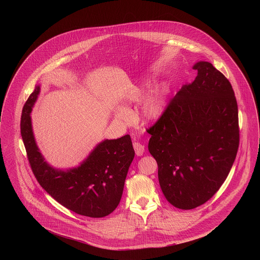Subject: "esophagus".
I'll return each instance as SVG.
<instances>
[{
  "label": "esophagus",
  "mask_w": 260,
  "mask_h": 260,
  "mask_svg": "<svg viewBox=\"0 0 260 260\" xmlns=\"http://www.w3.org/2000/svg\"><path fill=\"white\" fill-rule=\"evenodd\" d=\"M133 147H134V150H135V153H136V155L137 156H142L143 155V153H144V145H142V144H140L139 142H134L133 143Z\"/></svg>",
  "instance_id": "esophagus-1"
}]
</instances>
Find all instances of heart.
Returning a JSON list of instances; mask_svg holds the SVG:
<instances>
[{"label": "heart", "mask_w": 260, "mask_h": 260, "mask_svg": "<svg viewBox=\"0 0 260 260\" xmlns=\"http://www.w3.org/2000/svg\"><path fill=\"white\" fill-rule=\"evenodd\" d=\"M141 97H142V91H136L131 95L130 100L139 101ZM163 103H164L163 92L160 89H154L153 91H151L144 99L141 106L142 118L145 121H153L157 119L162 111ZM116 115L118 118L122 120H128L131 117V113L126 108H120L117 111Z\"/></svg>", "instance_id": "1"}]
</instances>
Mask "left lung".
Listing matches in <instances>:
<instances>
[{
	"mask_svg": "<svg viewBox=\"0 0 260 260\" xmlns=\"http://www.w3.org/2000/svg\"><path fill=\"white\" fill-rule=\"evenodd\" d=\"M195 80L182 86L147 129L169 203L193 209L221 187L239 146L238 107L230 82L209 62H198Z\"/></svg>",
	"mask_w": 260,
	"mask_h": 260,
	"instance_id": "8db88e82",
	"label": "left lung"
}]
</instances>
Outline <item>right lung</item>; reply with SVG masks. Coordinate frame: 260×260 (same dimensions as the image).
Masks as SVG:
<instances>
[{
    "mask_svg": "<svg viewBox=\"0 0 260 260\" xmlns=\"http://www.w3.org/2000/svg\"><path fill=\"white\" fill-rule=\"evenodd\" d=\"M39 93L40 86H36L21 116V135L39 184L57 202L77 214L92 218L109 215L121 200L135 155L130 135L102 141L76 168L55 169L45 161L33 134L30 114Z\"/></svg>",
    "mask_w": 260,
    "mask_h": 260,
    "instance_id": "right-lung-1",
    "label": "right lung"
}]
</instances>
